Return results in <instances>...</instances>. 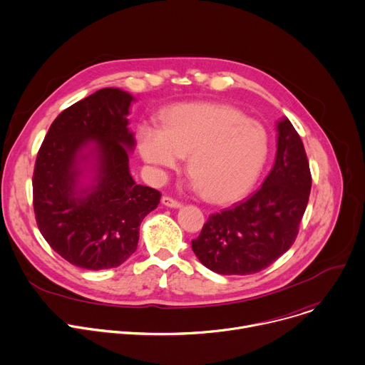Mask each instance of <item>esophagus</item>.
Segmentation results:
<instances>
[{"instance_id":"1","label":"esophagus","mask_w":365,"mask_h":365,"mask_svg":"<svg viewBox=\"0 0 365 365\" xmlns=\"http://www.w3.org/2000/svg\"><path fill=\"white\" fill-rule=\"evenodd\" d=\"M162 205L164 206H167V207H171V209H180L182 205L180 203V201H177V200H174L173 197H168V195H164L162 197Z\"/></svg>"}]
</instances>
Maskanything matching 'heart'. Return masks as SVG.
<instances>
[{
    "label": "heart",
    "instance_id": "heart-1",
    "mask_svg": "<svg viewBox=\"0 0 365 365\" xmlns=\"http://www.w3.org/2000/svg\"><path fill=\"white\" fill-rule=\"evenodd\" d=\"M139 148L160 181L188 156L190 185L215 203H229L258 180L268 156V133L232 106L191 103L170 108L162 129L140 126Z\"/></svg>",
    "mask_w": 365,
    "mask_h": 365
}]
</instances>
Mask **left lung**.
I'll use <instances>...</instances> for the list:
<instances>
[{
  "instance_id": "1",
  "label": "left lung",
  "mask_w": 365,
  "mask_h": 365,
  "mask_svg": "<svg viewBox=\"0 0 365 365\" xmlns=\"http://www.w3.org/2000/svg\"><path fill=\"white\" fill-rule=\"evenodd\" d=\"M277 155L262 187L232 209L212 215L191 248L222 275H248L287 252L299 233L312 188L303 142L284 117L277 123Z\"/></svg>"
}]
</instances>
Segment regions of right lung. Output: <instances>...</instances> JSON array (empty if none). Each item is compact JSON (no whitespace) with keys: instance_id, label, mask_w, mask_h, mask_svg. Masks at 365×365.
Segmentation results:
<instances>
[{"instance_id":"right-lung-1","label":"right lung","mask_w":365,"mask_h":365,"mask_svg":"<svg viewBox=\"0 0 365 365\" xmlns=\"http://www.w3.org/2000/svg\"><path fill=\"white\" fill-rule=\"evenodd\" d=\"M133 96L103 88L63 110L40 146L33 207L40 233L75 267L107 269L138 248L139 226L160 192L136 184L129 171ZM93 173L90 185L81 179Z\"/></svg>"}]
</instances>
